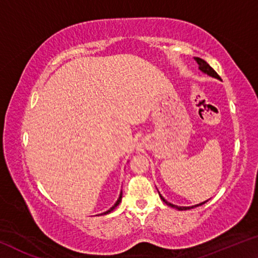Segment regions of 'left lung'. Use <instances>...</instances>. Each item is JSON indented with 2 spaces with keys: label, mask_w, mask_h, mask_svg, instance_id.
<instances>
[{
  "label": "left lung",
  "mask_w": 258,
  "mask_h": 258,
  "mask_svg": "<svg viewBox=\"0 0 258 258\" xmlns=\"http://www.w3.org/2000/svg\"><path fill=\"white\" fill-rule=\"evenodd\" d=\"M195 60L197 61V63L199 64V69L202 72H204V73H206L207 75H209V76H212V77H215V78H218V80H221V77L218 76V74L214 71V69L209 66V64L206 62V61L205 60H203V59H200V58H195ZM159 194V192H158ZM160 196V198H161V200H163V202L167 205V206H171V207H173V208H176V209H178V211H186V209H191V208H194V207H198V206H202V205H204L205 203H207L208 200H206V202H204V203H202V204H199V205H195V206H191V207H180V206H176V205H173V204H171V203H168L167 200H165L164 199V197L161 195H159Z\"/></svg>",
  "instance_id": "8db88e82"
}]
</instances>
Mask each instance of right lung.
Segmentation results:
<instances>
[{
	"mask_svg": "<svg viewBox=\"0 0 258 258\" xmlns=\"http://www.w3.org/2000/svg\"><path fill=\"white\" fill-rule=\"evenodd\" d=\"M121 195H123V194H121V192H120V195H119V198H118V200H117V202H116V204L115 205H113V206L110 208V209H109V211H107V212H104L103 213V215H106V214H108V213H110V212H112L113 211V209H115L117 206H118V205H119V203H120V200H121Z\"/></svg>",
	"mask_w": 258,
	"mask_h": 258,
	"instance_id": "1",
	"label": "right lung"
}]
</instances>
